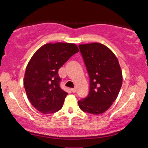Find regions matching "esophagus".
I'll list each match as a JSON object with an SVG mask.
<instances>
[{
  "label": "esophagus",
  "mask_w": 148,
  "mask_h": 148,
  "mask_svg": "<svg viewBox=\"0 0 148 148\" xmlns=\"http://www.w3.org/2000/svg\"><path fill=\"white\" fill-rule=\"evenodd\" d=\"M76 90H76V88H72V92H74V93L76 92Z\"/></svg>",
  "instance_id": "obj_1"
}]
</instances>
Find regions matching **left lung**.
I'll list each match as a JSON object with an SVG mask.
<instances>
[{"label":"left lung","instance_id":"left-lung-1","mask_svg":"<svg viewBox=\"0 0 148 148\" xmlns=\"http://www.w3.org/2000/svg\"><path fill=\"white\" fill-rule=\"evenodd\" d=\"M90 76L88 96L78 101L82 111L99 115L111 107L123 84L118 60L106 46L98 42L79 45Z\"/></svg>","mask_w":148,"mask_h":148}]
</instances>
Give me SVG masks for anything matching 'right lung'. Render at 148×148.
I'll return each instance as SVG.
<instances>
[{
    "label": "right lung",
    "mask_w": 148,
    "mask_h": 148,
    "mask_svg": "<svg viewBox=\"0 0 148 148\" xmlns=\"http://www.w3.org/2000/svg\"><path fill=\"white\" fill-rule=\"evenodd\" d=\"M79 51L75 44L48 43L31 57L25 69L23 86L30 102L37 111L49 114L62 108L67 92L60 87L58 69Z\"/></svg>",
    "instance_id": "obj_1"
}]
</instances>
